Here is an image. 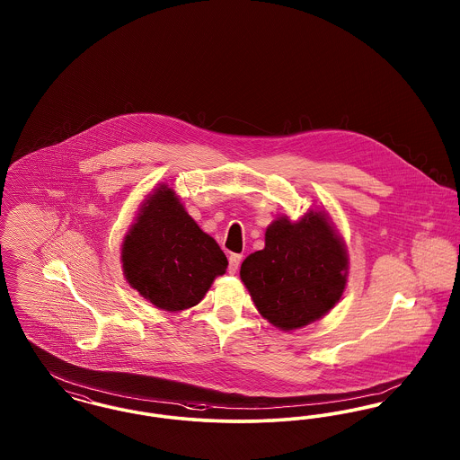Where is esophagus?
Returning <instances> with one entry per match:
<instances>
[{
  "mask_svg": "<svg viewBox=\"0 0 460 460\" xmlns=\"http://www.w3.org/2000/svg\"><path fill=\"white\" fill-rule=\"evenodd\" d=\"M241 261H243V255H238V253H231L229 255V274H236L238 272Z\"/></svg>",
  "mask_w": 460,
  "mask_h": 460,
  "instance_id": "34e87169",
  "label": "esophagus"
}]
</instances>
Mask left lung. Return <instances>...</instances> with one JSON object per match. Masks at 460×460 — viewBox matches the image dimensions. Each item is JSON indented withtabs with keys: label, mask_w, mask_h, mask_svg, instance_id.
I'll return each instance as SVG.
<instances>
[{
	"label": "left lung",
	"mask_w": 460,
	"mask_h": 460,
	"mask_svg": "<svg viewBox=\"0 0 460 460\" xmlns=\"http://www.w3.org/2000/svg\"><path fill=\"white\" fill-rule=\"evenodd\" d=\"M240 276L263 319L291 331L340 302L349 253L328 214L310 210L296 222L274 220L265 231V248L244 259Z\"/></svg>",
	"instance_id": "left-lung-1"
}]
</instances>
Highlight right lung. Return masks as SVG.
<instances>
[{"label":"right lung","mask_w":460,"mask_h":460,"mask_svg":"<svg viewBox=\"0 0 460 460\" xmlns=\"http://www.w3.org/2000/svg\"><path fill=\"white\" fill-rule=\"evenodd\" d=\"M128 283L156 308L177 312L195 306L227 259L217 241L199 229L174 190L160 184L141 203L122 243Z\"/></svg>","instance_id":"obj_1"}]
</instances>
